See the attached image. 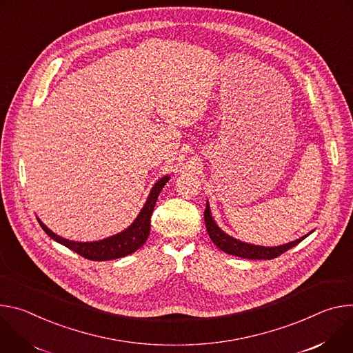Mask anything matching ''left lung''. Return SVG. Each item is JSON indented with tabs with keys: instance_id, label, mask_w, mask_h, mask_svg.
I'll return each instance as SVG.
<instances>
[{
	"instance_id": "8db88e82",
	"label": "left lung",
	"mask_w": 353,
	"mask_h": 353,
	"mask_svg": "<svg viewBox=\"0 0 353 353\" xmlns=\"http://www.w3.org/2000/svg\"><path fill=\"white\" fill-rule=\"evenodd\" d=\"M205 223H206V228H208V234L210 240L214 243V245L217 248H220L221 251H224L225 254L230 255H236L240 258H247V259H273L279 255H282L283 252H286L288 250L293 248L294 245H297L299 243H301L305 237H308L310 234H305V236L283 244V245H278V247H263V245H254V244H248L244 241H240L237 239H234L231 236H228L227 232H224L217 223L214 221L212 212H210V205L209 202H206V210H205Z\"/></svg>"
}]
</instances>
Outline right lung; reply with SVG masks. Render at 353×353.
<instances>
[{
	"label": "right lung",
	"instance_id": "1",
	"mask_svg": "<svg viewBox=\"0 0 353 353\" xmlns=\"http://www.w3.org/2000/svg\"><path fill=\"white\" fill-rule=\"evenodd\" d=\"M168 181H170V175H165L157 181L154 183V186L151 188L148 198H147L143 209L137 214L136 220L123 231L117 232V234H114V236H110L103 240L87 241V243L67 240V239L57 236V234L53 232L39 217H37V221L52 240L57 241L59 244L70 248L71 251L77 252L78 255H81L87 259L110 261V259L122 258V256L133 254L140 247H143V244L147 241V239L150 236V219H151L155 202H157V199H159L160 192L163 190L164 185Z\"/></svg>",
	"mask_w": 353,
	"mask_h": 353
}]
</instances>
